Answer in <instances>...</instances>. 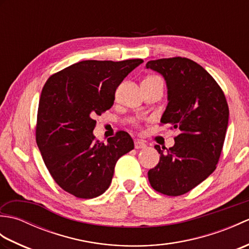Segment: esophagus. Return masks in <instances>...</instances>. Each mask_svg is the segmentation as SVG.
I'll list each match as a JSON object with an SVG mask.
<instances>
[{
	"instance_id": "esophagus-1",
	"label": "esophagus",
	"mask_w": 249,
	"mask_h": 249,
	"mask_svg": "<svg viewBox=\"0 0 249 249\" xmlns=\"http://www.w3.org/2000/svg\"><path fill=\"white\" fill-rule=\"evenodd\" d=\"M135 147L137 150H139V149H144V147H146V144L144 143L143 141H141V140H136L135 141Z\"/></svg>"
}]
</instances>
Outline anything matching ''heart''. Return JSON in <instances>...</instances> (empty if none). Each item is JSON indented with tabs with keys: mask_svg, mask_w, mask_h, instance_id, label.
Here are the masks:
<instances>
[{
	"mask_svg": "<svg viewBox=\"0 0 249 249\" xmlns=\"http://www.w3.org/2000/svg\"><path fill=\"white\" fill-rule=\"evenodd\" d=\"M149 78H153V77H149Z\"/></svg>",
	"mask_w": 249,
	"mask_h": 249,
	"instance_id": "1",
	"label": "heart"
}]
</instances>
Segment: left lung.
Returning <instances> with one entry per match:
<instances>
[{
    "mask_svg": "<svg viewBox=\"0 0 249 249\" xmlns=\"http://www.w3.org/2000/svg\"><path fill=\"white\" fill-rule=\"evenodd\" d=\"M145 67L160 73L167 84L168 105L160 123L178 130L173 146L155 145L160 162L147 177L158 193L181 196L216 169L228 127V104L214 78L186 57L149 61Z\"/></svg>",
    "mask_w": 249,
    "mask_h": 249,
    "instance_id": "obj_1",
    "label": "left lung"
}]
</instances>
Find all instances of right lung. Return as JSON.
<instances>
[{
	"label": "right lung",
	"instance_id": "add662e5",
	"mask_svg": "<svg viewBox=\"0 0 249 249\" xmlns=\"http://www.w3.org/2000/svg\"><path fill=\"white\" fill-rule=\"evenodd\" d=\"M143 60H87L52 75L41 91L36 142L56 184L77 198L104 194L112 181L115 163L134 149L125 131L108 144L95 140L94 118L110 109L115 89Z\"/></svg>",
	"mask_w": 249,
	"mask_h": 249
}]
</instances>
